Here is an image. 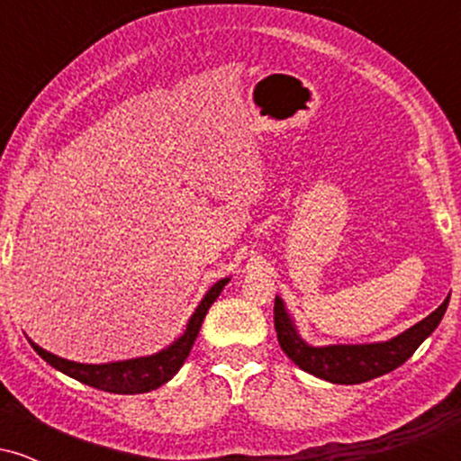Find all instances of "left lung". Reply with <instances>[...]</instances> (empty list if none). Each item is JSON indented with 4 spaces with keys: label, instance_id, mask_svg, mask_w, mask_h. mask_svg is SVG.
<instances>
[{
    "label": "left lung",
    "instance_id": "8db88e82",
    "mask_svg": "<svg viewBox=\"0 0 461 461\" xmlns=\"http://www.w3.org/2000/svg\"><path fill=\"white\" fill-rule=\"evenodd\" d=\"M448 299H451V293L427 319L418 321L410 330L401 331L399 336L390 338V340L316 347L301 336L293 314L277 294L275 297V331H277L282 351L305 373L325 379L330 384H364L399 368L401 364L414 356L416 348L440 325L444 312L448 308Z\"/></svg>",
    "mask_w": 461,
    "mask_h": 461
}]
</instances>
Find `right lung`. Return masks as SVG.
Masks as SVG:
<instances>
[{
  "label": "right lung",
  "mask_w": 461,
  "mask_h": 461,
  "mask_svg": "<svg viewBox=\"0 0 461 461\" xmlns=\"http://www.w3.org/2000/svg\"><path fill=\"white\" fill-rule=\"evenodd\" d=\"M231 277H223L219 282L210 285L208 293L203 294V299L199 301V305L194 308L193 314L186 322V330L182 336H177L176 340L168 347H164L162 351L151 353V356H140L131 359H119V362H105V364H82L73 362V359H65L54 353L45 351L43 347H39L36 342L30 345L45 359L50 366H54L60 373L68 375V377L77 379V382L93 385V388L104 390V393H114V394H142L149 393V390L160 388L162 384H167L168 379H173L177 375V370L186 362L190 348H193L194 340H197L201 322H203L205 314H208L210 305L219 299V294L223 293V288L230 284Z\"/></svg>",
  "instance_id": "1"
}]
</instances>
